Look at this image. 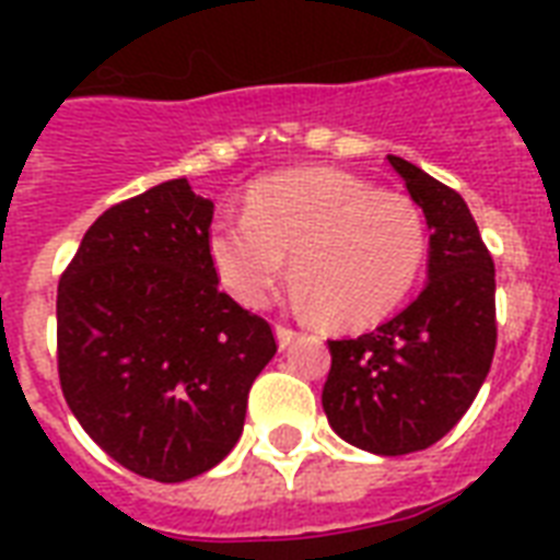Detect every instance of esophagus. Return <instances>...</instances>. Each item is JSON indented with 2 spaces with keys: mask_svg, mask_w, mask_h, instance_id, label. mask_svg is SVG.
Returning a JSON list of instances; mask_svg holds the SVG:
<instances>
[{
  "mask_svg": "<svg viewBox=\"0 0 560 560\" xmlns=\"http://www.w3.org/2000/svg\"><path fill=\"white\" fill-rule=\"evenodd\" d=\"M299 334L293 331V328H288V325H276V340H279V349H288L290 342L296 340Z\"/></svg>",
  "mask_w": 560,
  "mask_h": 560,
  "instance_id": "esophagus-1",
  "label": "esophagus"
}]
</instances>
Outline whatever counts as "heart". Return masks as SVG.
Segmentation results:
<instances>
[{
    "label": "heart",
    "instance_id": "obj_1",
    "mask_svg": "<svg viewBox=\"0 0 560 560\" xmlns=\"http://www.w3.org/2000/svg\"><path fill=\"white\" fill-rule=\"evenodd\" d=\"M296 299L340 328H363L407 299L427 253L421 211L398 194L334 168H296L255 183L244 214L211 223L209 255L223 288L267 305L284 272Z\"/></svg>",
    "mask_w": 560,
    "mask_h": 560
}]
</instances>
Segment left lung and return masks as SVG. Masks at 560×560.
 Masks as SVG:
<instances>
[{"label": "left lung", "mask_w": 560, "mask_h": 560, "mask_svg": "<svg viewBox=\"0 0 560 560\" xmlns=\"http://www.w3.org/2000/svg\"><path fill=\"white\" fill-rule=\"evenodd\" d=\"M389 165L433 232L427 284L374 331L328 340L323 409L360 451L404 456L451 433L477 398L497 349V284L468 202L412 162Z\"/></svg>", "instance_id": "1"}]
</instances>
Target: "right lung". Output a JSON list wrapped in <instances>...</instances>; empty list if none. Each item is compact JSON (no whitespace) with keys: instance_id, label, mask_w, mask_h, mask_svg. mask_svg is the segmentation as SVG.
Here are the masks:
<instances>
[{"instance_id":"obj_1","label":"right lung","mask_w":560,"mask_h":560,"mask_svg":"<svg viewBox=\"0 0 560 560\" xmlns=\"http://www.w3.org/2000/svg\"><path fill=\"white\" fill-rule=\"evenodd\" d=\"M214 202L168 179L83 235L57 284V372L90 439L156 482L214 468L241 439L276 337L218 290Z\"/></svg>"}]
</instances>
